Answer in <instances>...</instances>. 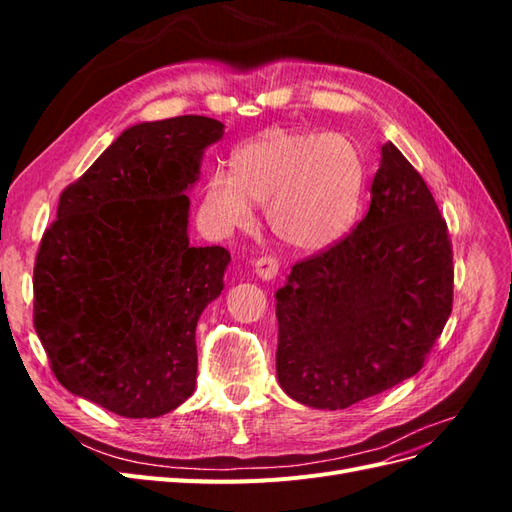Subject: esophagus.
Returning a JSON list of instances; mask_svg holds the SVG:
<instances>
[{
  "label": "esophagus",
  "mask_w": 512,
  "mask_h": 512,
  "mask_svg": "<svg viewBox=\"0 0 512 512\" xmlns=\"http://www.w3.org/2000/svg\"><path fill=\"white\" fill-rule=\"evenodd\" d=\"M277 271H280V262H277V260H275V258H271V256H262V258H258V260H256V265H254V273H256L258 280H262V282H271V280H275Z\"/></svg>",
  "instance_id": "esophagus-1"
}]
</instances>
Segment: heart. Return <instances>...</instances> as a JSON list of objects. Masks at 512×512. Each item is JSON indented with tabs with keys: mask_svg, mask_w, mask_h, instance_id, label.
Here are the masks:
<instances>
[{
	"mask_svg": "<svg viewBox=\"0 0 512 512\" xmlns=\"http://www.w3.org/2000/svg\"><path fill=\"white\" fill-rule=\"evenodd\" d=\"M235 175L218 168L205 185L209 224L230 232L265 205L273 237L294 252H320L344 237L365 188L361 151L344 134L271 130L232 156Z\"/></svg>",
	"mask_w": 512,
	"mask_h": 512,
	"instance_id": "1",
	"label": "heart"
}]
</instances>
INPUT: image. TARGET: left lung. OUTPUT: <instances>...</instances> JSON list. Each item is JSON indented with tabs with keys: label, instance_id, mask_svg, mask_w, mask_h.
Returning <instances> with one entry per match:
<instances>
[{
	"label": "left lung",
	"instance_id": "obj_1",
	"mask_svg": "<svg viewBox=\"0 0 512 512\" xmlns=\"http://www.w3.org/2000/svg\"><path fill=\"white\" fill-rule=\"evenodd\" d=\"M371 205L331 250L275 292L277 380L316 410H344L423 367L453 307V250L427 183L393 143Z\"/></svg>",
	"mask_w": 512,
	"mask_h": 512
}]
</instances>
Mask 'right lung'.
I'll list each match as a JSON object with an SVG mask.
<instances>
[{
    "instance_id": "obj_1",
    "label": "right lung",
    "mask_w": 512,
    "mask_h": 512,
    "mask_svg": "<svg viewBox=\"0 0 512 512\" xmlns=\"http://www.w3.org/2000/svg\"><path fill=\"white\" fill-rule=\"evenodd\" d=\"M218 119L123 130L59 198L34 269V327L55 378L126 418H156L196 386V324L230 254L192 247L188 192Z\"/></svg>"
}]
</instances>
